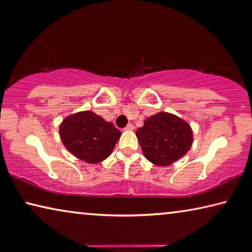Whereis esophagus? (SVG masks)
Instances as JSON below:
<instances>
[{
  "label": "esophagus",
  "instance_id": "34e87169",
  "mask_svg": "<svg viewBox=\"0 0 252 252\" xmlns=\"http://www.w3.org/2000/svg\"><path fill=\"white\" fill-rule=\"evenodd\" d=\"M133 125H131V123H129V125H127L126 127H125V130L126 131H132L133 130Z\"/></svg>",
  "mask_w": 252,
  "mask_h": 252
}]
</instances>
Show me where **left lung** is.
I'll use <instances>...</instances> for the list:
<instances>
[{
    "label": "left lung",
    "mask_w": 252,
    "mask_h": 252,
    "mask_svg": "<svg viewBox=\"0 0 252 252\" xmlns=\"http://www.w3.org/2000/svg\"><path fill=\"white\" fill-rule=\"evenodd\" d=\"M145 157L156 166H169L184 157L193 145V130L189 122L158 112L143 122L135 132Z\"/></svg>",
    "instance_id": "obj_1"
}]
</instances>
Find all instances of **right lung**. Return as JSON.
Returning a JSON list of instances; mask_svg holds the SVG:
<instances>
[{
    "mask_svg": "<svg viewBox=\"0 0 252 252\" xmlns=\"http://www.w3.org/2000/svg\"><path fill=\"white\" fill-rule=\"evenodd\" d=\"M59 135L63 145L76 158L98 163L112 154L121 132L94 112L81 111L63 120Z\"/></svg>",
    "mask_w": 252,
    "mask_h": 252,
    "instance_id": "obj_1",
    "label": "right lung"
}]
</instances>
